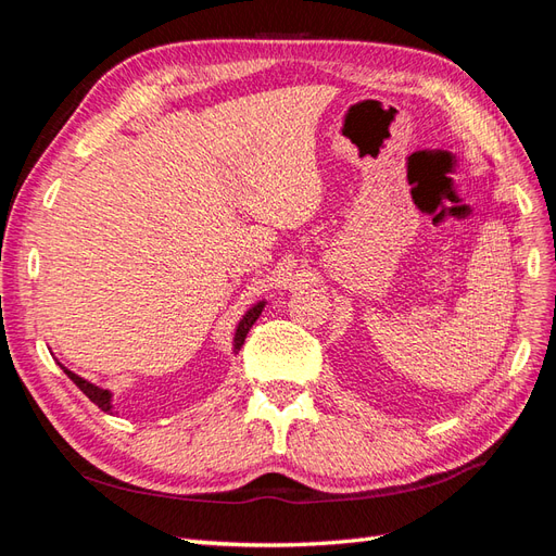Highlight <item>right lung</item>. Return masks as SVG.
<instances>
[{
    "mask_svg": "<svg viewBox=\"0 0 556 556\" xmlns=\"http://www.w3.org/2000/svg\"><path fill=\"white\" fill-rule=\"evenodd\" d=\"M261 312H263V303H258L256 307H251L249 312H247V316L244 319L240 321V326H237V332H235V352H240V346L244 344V338H247V332H249V328L253 326V321L258 319L261 316ZM67 372V377L72 379V382L81 389L88 399L98 405L100 409H104V412H111V393L106 391V389H100V387H94V384H90V382H86L84 377H78V375H74L72 370H65Z\"/></svg>",
    "mask_w": 556,
    "mask_h": 556,
    "instance_id": "1",
    "label": "right lung"
}]
</instances>
